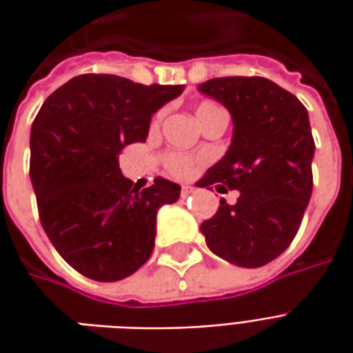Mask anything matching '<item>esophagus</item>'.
<instances>
[{
    "instance_id": "34e87169",
    "label": "esophagus",
    "mask_w": 353,
    "mask_h": 353,
    "mask_svg": "<svg viewBox=\"0 0 353 353\" xmlns=\"http://www.w3.org/2000/svg\"><path fill=\"white\" fill-rule=\"evenodd\" d=\"M191 192H194V189H192L191 185H183V187H181V194H183V196L191 194Z\"/></svg>"
}]
</instances>
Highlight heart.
Wrapping results in <instances>:
<instances>
[{
    "instance_id": "heart-1",
    "label": "heart",
    "mask_w": 353,
    "mask_h": 353,
    "mask_svg": "<svg viewBox=\"0 0 353 353\" xmlns=\"http://www.w3.org/2000/svg\"><path fill=\"white\" fill-rule=\"evenodd\" d=\"M214 109L219 108L214 105V103H202V105H199V109H196V119H200L202 115H206L210 111H214ZM166 166H168V170L174 176L185 177L189 176L192 172V168H194V159L183 153H170L168 157H166Z\"/></svg>"
}]
</instances>
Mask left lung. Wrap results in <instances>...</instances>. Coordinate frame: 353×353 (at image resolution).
I'll list each match as a JSON object with an SVG mask.
<instances>
[{"label":"left lung","instance_id":"obj_1","mask_svg":"<svg viewBox=\"0 0 353 353\" xmlns=\"http://www.w3.org/2000/svg\"><path fill=\"white\" fill-rule=\"evenodd\" d=\"M199 90L229 109L234 126L225 157L199 185L240 192L236 204L221 199L200 230L217 257L257 268L288 250L310 202L316 147L308 111L265 77H217Z\"/></svg>","mask_w":353,"mask_h":353}]
</instances>
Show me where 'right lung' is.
<instances>
[{"instance_id": "right-lung-1", "label": "right lung", "mask_w": 353, "mask_h": 353, "mask_svg": "<svg viewBox=\"0 0 353 353\" xmlns=\"http://www.w3.org/2000/svg\"><path fill=\"white\" fill-rule=\"evenodd\" d=\"M183 88L87 73L50 94L35 117L30 179L39 219L65 263L90 280H123L151 257L157 212L181 187L157 177L139 191L121 174L119 153L145 141L151 117Z\"/></svg>"}]
</instances>
